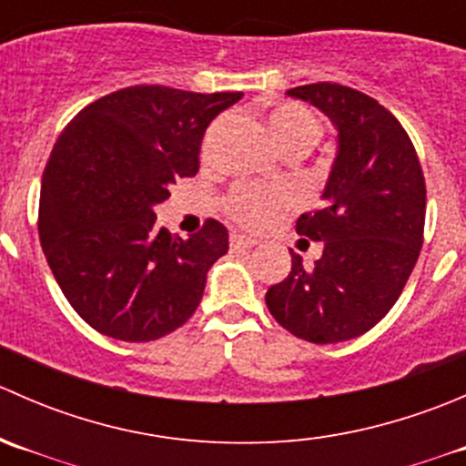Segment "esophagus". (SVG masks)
I'll return each mask as SVG.
<instances>
[{
  "instance_id": "34e87169",
  "label": "esophagus",
  "mask_w": 466,
  "mask_h": 466,
  "mask_svg": "<svg viewBox=\"0 0 466 466\" xmlns=\"http://www.w3.org/2000/svg\"><path fill=\"white\" fill-rule=\"evenodd\" d=\"M229 246H232V250H250V248L257 246V238L234 232L229 234Z\"/></svg>"
}]
</instances>
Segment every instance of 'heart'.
<instances>
[{
	"label": "heart",
	"instance_id": "b5f03b06",
	"mask_svg": "<svg viewBox=\"0 0 466 466\" xmlns=\"http://www.w3.org/2000/svg\"><path fill=\"white\" fill-rule=\"evenodd\" d=\"M225 119L216 121L211 133L223 126ZM268 124H270L275 139L286 150L295 146H311L322 130V121L316 110L299 101H281L270 107L268 112ZM290 198L284 191L266 189L259 185H238L225 196V211L238 225L250 229H263L277 220L284 207H289Z\"/></svg>",
	"mask_w": 466,
	"mask_h": 466
}]
</instances>
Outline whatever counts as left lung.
Masks as SVG:
<instances>
[{
  "instance_id": "left-lung-1",
  "label": "left lung",
  "mask_w": 466,
  "mask_h": 466,
  "mask_svg": "<svg viewBox=\"0 0 466 466\" xmlns=\"http://www.w3.org/2000/svg\"><path fill=\"white\" fill-rule=\"evenodd\" d=\"M290 96L320 107L340 148L324 207L298 218V234L322 241V257L266 293L268 311L293 336L318 345L370 331L401 295L424 243L426 182L397 116L377 98L340 83H311Z\"/></svg>"
}]
</instances>
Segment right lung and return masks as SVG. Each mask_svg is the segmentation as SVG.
I'll return each instance as SVG.
<instances>
[{"instance_id":"right-lung-1","label":"right lung","mask_w":466,"mask_h":466,"mask_svg":"<svg viewBox=\"0 0 466 466\" xmlns=\"http://www.w3.org/2000/svg\"><path fill=\"white\" fill-rule=\"evenodd\" d=\"M241 96L124 87L83 107L56 139L37 232L60 290L92 329L146 342L194 316L228 229L207 218L182 241L157 229L153 207L198 173L207 126Z\"/></svg>"}]
</instances>
